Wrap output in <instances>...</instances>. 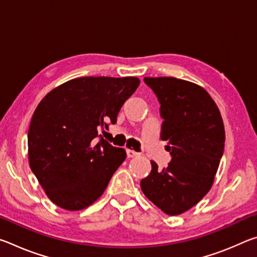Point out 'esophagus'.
<instances>
[{
    "mask_svg": "<svg viewBox=\"0 0 257 257\" xmlns=\"http://www.w3.org/2000/svg\"><path fill=\"white\" fill-rule=\"evenodd\" d=\"M139 155L137 152H135L134 150H127V156L128 158H135V156Z\"/></svg>",
    "mask_w": 257,
    "mask_h": 257,
    "instance_id": "1",
    "label": "esophagus"
}]
</instances>
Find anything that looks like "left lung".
Returning <instances> with one entry per match:
<instances>
[{"instance_id": "8db88e82", "label": "left lung", "mask_w": 257, "mask_h": 257, "mask_svg": "<svg viewBox=\"0 0 257 257\" xmlns=\"http://www.w3.org/2000/svg\"><path fill=\"white\" fill-rule=\"evenodd\" d=\"M155 93L163 119L161 139L172 159L141 181L145 196L165 214H181L211 189L224 150V125L220 111L205 89L173 77H145Z\"/></svg>"}]
</instances>
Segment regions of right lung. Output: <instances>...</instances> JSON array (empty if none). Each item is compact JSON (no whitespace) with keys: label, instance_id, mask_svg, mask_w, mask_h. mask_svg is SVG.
<instances>
[{"label":"right lung","instance_id":"add662e5","mask_svg":"<svg viewBox=\"0 0 257 257\" xmlns=\"http://www.w3.org/2000/svg\"><path fill=\"white\" fill-rule=\"evenodd\" d=\"M139 82L136 77H81L38 104L28 130L29 165L55 205L79 211L102 196L127 154L98 133L116 122Z\"/></svg>","mask_w":257,"mask_h":257}]
</instances>
